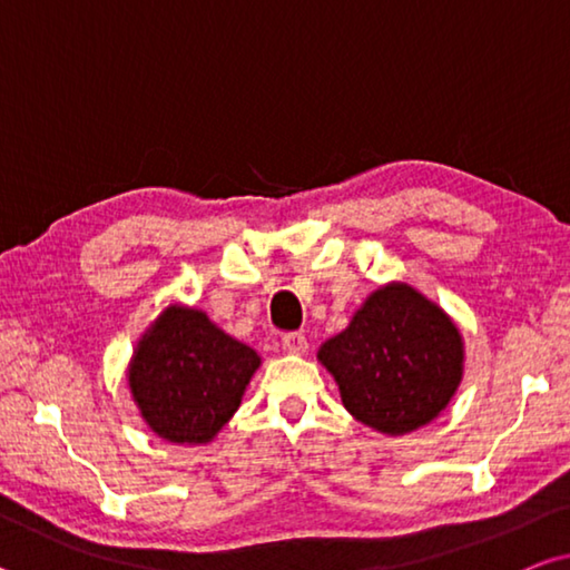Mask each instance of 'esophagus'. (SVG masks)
Listing matches in <instances>:
<instances>
[{
  "mask_svg": "<svg viewBox=\"0 0 570 570\" xmlns=\"http://www.w3.org/2000/svg\"><path fill=\"white\" fill-rule=\"evenodd\" d=\"M282 346H284L286 354H306V352H308L306 336L298 334V332L284 334V336H282Z\"/></svg>",
  "mask_w": 570,
  "mask_h": 570,
  "instance_id": "34e87169",
  "label": "esophagus"
}]
</instances>
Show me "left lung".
Masks as SVG:
<instances>
[{"instance_id":"8db88e82","label":"left lung","mask_w":570,"mask_h":570,"mask_svg":"<svg viewBox=\"0 0 570 570\" xmlns=\"http://www.w3.org/2000/svg\"><path fill=\"white\" fill-rule=\"evenodd\" d=\"M320 362L340 384L346 412L382 435H407L448 407L462 380L455 322L410 284L366 296L350 326L326 340Z\"/></svg>"}]
</instances>
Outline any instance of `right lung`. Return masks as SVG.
<instances>
[{
	"instance_id": "right-lung-1",
	"label": "right lung",
	"mask_w": 570,
	"mask_h": 570,
	"mask_svg": "<svg viewBox=\"0 0 570 570\" xmlns=\"http://www.w3.org/2000/svg\"><path fill=\"white\" fill-rule=\"evenodd\" d=\"M262 364L206 312L173 304L140 336L128 364L132 402L158 438L206 445L240 407Z\"/></svg>"
}]
</instances>
